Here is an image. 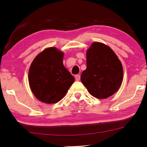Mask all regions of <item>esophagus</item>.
I'll return each mask as SVG.
<instances>
[{"label": "esophagus", "instance_id": "esophagus-1", "mask_svg": "<svg viewBox=\"0 0 147 147\" xmlns=\"http://www.w3.org/2000/svg\"><path fill=\"white\" fill-rule=\"evenodd\" d=\"M75 79L76 81H79L80 80V75H79V74H77V75L75 76Z\"/></svg>", "mask_w": 147, "mask_h": 147}]
</instances>
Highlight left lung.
Wrapping results in <instances>:
<instances>
[{"mask_svg": "<svg viewBox=\"0 0 147 147\" xmlns=\"http://www.w3.org/2000/svg\"><path fill=\"white\" fill-rule=\"evenodd\" d=\"M123 68L117 56L104 43L93 42L86 51V69L81 81L88 92L98 99L107 98L119 88Z\"/></svg>", "mask_w": 147, "mask_h": 147, "instance_id": "obj_1", "label": "left lung"}]
</instances>
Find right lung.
<instances>
[{"mask_svg": "<svg viewBox=\"0 0 147 147\" xmlns=\"http://www.w3.org/2000/svg\"><path fill=\"white\" fill-rule=\"evenodd\" d=\"M64 53L55 47L40 52L30 65L28 81L30 88L40 101L55 104L66 94L74 78L64 66Z\"/></svg>", "mask_w": 147, "mask_h": 147, "instance_id": "obj_1", "label": "right lung"}]
</instances>
